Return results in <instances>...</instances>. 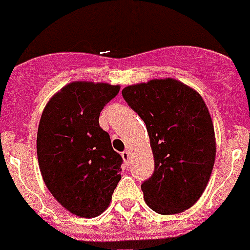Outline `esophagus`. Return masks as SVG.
I'll list each match as a JSON object with an SVG mask.
<instances>
[{
	"instance_id": "34e87169",
	"label": "esophagus",
	"mask_w": 250,
	"mask_h": 250,
	"mask_svg": "<svg viewBox=\"0 0 250 250\" xmlns=\"http://www.w3.org/2000/svg\"><path fill=\"white\" fill-rule=\"evenodd\" d=\"M121 156H123V159H124V161L126 162H129V159H130V152L127 150H125L124 151V152H121Z\"/></svg>"
}]
</instances>
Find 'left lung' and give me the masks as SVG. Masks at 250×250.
Segmentation results:
<instances>
[{
	"mask_svg": "<svg viewBox=\"0 0 250 250\" xmlns=\"http://www.w3.org/2000/svg\"><path fill=\"white\" fill-rule=\"evenodd\" d=\"M123 98L146 124L155 171L141 185L160 214L191 208L206 189L216 159L214 127L200 94L172 78L124 88Z\"/></svg>",
	"mask_w": 250,
	"mask_h": 250,
	"instance_id": "left-lung-1",
	"label": "left lung"
}]
</instances>
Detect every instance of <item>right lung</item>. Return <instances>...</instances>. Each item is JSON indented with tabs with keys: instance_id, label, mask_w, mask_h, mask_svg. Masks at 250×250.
Returning a JSON list of instances; mask_svg holds the SVG:
<instances>
[{
	"instance_id": "right-lung-1",
	"label": "right lung",
	"mask_w": 250,
	"mask_h": 250,
	"mask_svg": "<svg viewBox=\"0 0 250 250\" xmlns=\"http://www.w3.org/2000/svg\"><path fill=\"white\" fill-rule=\"evenodd\" d=\"M120 86L73 82L50 98L41 116L37 156L43 181L70 213L94 218L109 207L123 159L99 115Z\"/></svg>"
}]
</instances>
